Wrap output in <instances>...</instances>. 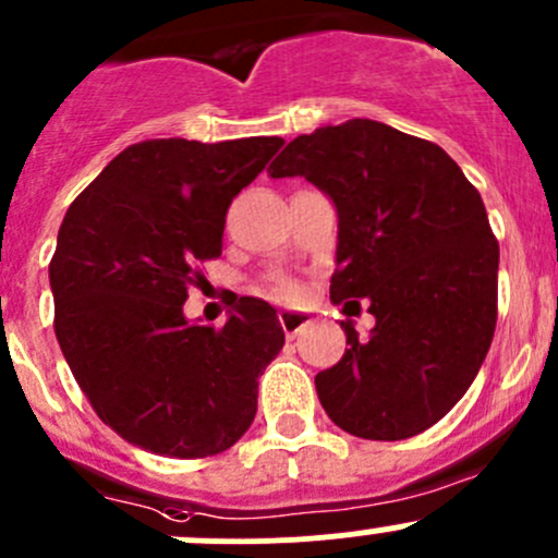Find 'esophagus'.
<instances>
[{
	"label": "esophagus",
	"mask_w": 558,
	"mask_h": 558,
	"mask_svg": "<svg viewBox=\"0 0 558 558\" xmlns=\"http://www.w3.org/2000/svg\"><path fill=\"white\" fill-rule=\"evenodd\" d=\"M279 323H281V328H284L287 339H292V336L301 333V328H306L308 317L301 312H279Z\"/></svg>",
	"instance_id": "1"
}]
</instances>
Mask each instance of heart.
Returning <instances> with one entry per match:
<instances>
[{"label":"heart","instance_id":"heart-1","mask_svg":"<svg viewBox=\"0 0 558 558\" xmlns=\"http://www.w3.org/2000/svg\"><path fill=\"white\" fill-rule=\"evenodd\" d=\"M277 295H279V298H295L298 290H295V287L287 284V281H284V284L277 287Z\"/></svg>","mask_w":558,"mask_h":558}]
</instances>
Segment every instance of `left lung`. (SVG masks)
Segmentation results:
<instances>
[{"instance_id":"8db88e82","label":"left lung","mask_w":558,"mask_h":558,"mask_svg":"<svg viewBox=\"0 0 558 558\" xmlns=\"http://www.w3.org/2000/svg\"><path fill=\"white\" fill-rule=\"evenodd\" d=\"M271 179L303 175L339 214L330 301L377 325L314 377L330 421L377 442L415 437L466 393L496 328L499 244L483 197L432 141L350 119L287 143Z\"/></svg>"}]
</instances>
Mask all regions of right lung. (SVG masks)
Wrapping results in <instances>:
<instances>
[{
    "label": "right lung",
    "instance_id": "obj_1",
    "mask_svg": "<svg viewBox=\"0 0 558 558\" xmlns=\"http://www.w3.org/2000/svg\"><path fill=\"white\" fill-rule=\"evenodd\" d=\"M281 137L126 146L64 214L48 274L53 330L105 426L168 459H206L244 437L257 377L284 347L277 308L239 298L222 328L184 317L197 263L222 255L233 197Z\"/></svg>",
    "mask_w": 558,
    "mask_h": 558
}]
</instances>
